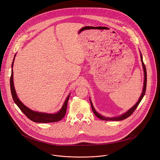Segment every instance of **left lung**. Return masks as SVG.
I'll use <instances>...</instances> for the list:
<instances>
[{
  "label": "left lung",
  "mask_w": 160,
  "mask_h": 160,
  "mask_svg": "<svg viewBox=\"0 0 160 160\" xmlns=\"http://www.w3.org/2000/svg\"><path fill=\"white\" fill-rule=\"evenodd\" d=\"M141 61H142V67H143V70H144V86H143V90H142V94L141 96H140V98L139 99L138 101L137 102V103L132 107L130 109H128L126 112H125L124 114H123V115L119 116V117H112V118H108V117H103L102 115H101L100 114H99L94 109L93 105H92V102H91V100L90 99V104H91V107H92V109L94 113V115L98 117L99 118V119L101 120H105V121H120V120H125L126 118H127L128 117H129L133 113V112L136 109V108H138V105L139 104V103L141 102V100L142 99L143 97L144 96V94H145V92H146V85H147V72H146V66H145V64L143 62V60H142V56L141 53Z\"/></svg>",
  "instance_id": "8db88e82"
}]
</instances>
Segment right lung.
I'll return each instance as SVG.
<instances>
[{"label": "right lung", "instance_id": "right-lung-1", "mask_svg": "<svg viewBox=\"0 0 160 160\" xmlns=\"http://www.w3.org/2000/svg\"><path fill=\"white\" fill-rule=\"evenodd\" d=\"M16 55H14L13 61L12 63V68L13 67L14 64V61L15 59ZM10 86H11V92L12 94V97L13 99L14 102L16 103V104L19 107L20 110L23 112L25 115L29 118L30 120L37 122V123H52V122H56L58 121H60L61 119H62L66 112L67 109V105L68 99L70 98V95L68 96L67 98L66 99L61 109L56 113L54 114H49V113H45V112H40L37 111H32V109L27 108L26 106H25L23 104L19 101V98L17 96L16 92L15 91V88L14 87V82H13V71L11 70V76L10 78Z\"/></svg>", "mask_w": 160, "mask_h": 160}]
</instances>
